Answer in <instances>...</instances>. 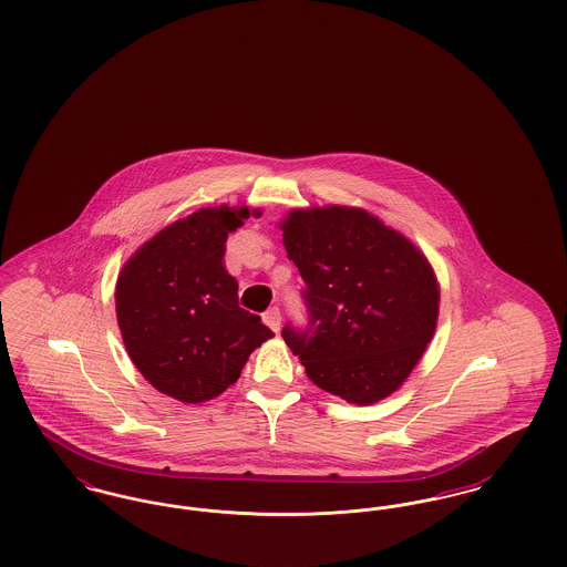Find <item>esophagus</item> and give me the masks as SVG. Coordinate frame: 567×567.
I'll return each instance as SVG.
<instances>
[{
    "label": "esophagus",
    "instance_id": "obj_1",
    "mask_svg": "<svg viewBox=\"0 0 567 567\" xmlns=\"http://www.w3.org/2000/svg\"><path fill=\"white\" fill-rule=\"evenodd\" d=\"M280 321H282V317H280V310H278V308H270V310L264 315V323L268 324L271 331H278V329H280Z\"/></svg>",
    "mask_w": 567,
    "mask_h": 567
}]
</instances>
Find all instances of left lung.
Masks as SVG:
<instances>
[{
  "label": "left lung",
  "instance_id": "left-lung-1",
  "mask_svg": "<svg viewBox=\"0 0 567 567\" xmlns=\"http://www.w3.org/2000/svg\"><path fill=\"white\" fill-rule=\"evenodd\" d=\"M287 257L306 282L310 323L282 338L308 378L349 404L402 386L432 342L440 285L427 257L363 208H297L282 218Z\"/></svg>",
  "mask_w": 567,
  "mask_h": 567
}]
</instances>
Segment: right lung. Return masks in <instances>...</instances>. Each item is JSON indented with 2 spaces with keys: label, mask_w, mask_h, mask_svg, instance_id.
<instances>
[{
  "label": "right lung",
  "mask_w": 567,
  "mask_h": 567,
  "mask_svg": "<svg viewBox=\"0 0 567 567\" xmlns=\"http://www.w3.org/2000/svg\"><path fill=\"white\" fill-rule=\"evenodd\" d=\"M248 216L246 206L199 208L163 227L118 271L114 299L125 349L140 374L178 402L215 400L274 336L240 308L238 282L223 266L227 236Z\"/></svg>",
  "instance_id": "1"
}]
</instances>
